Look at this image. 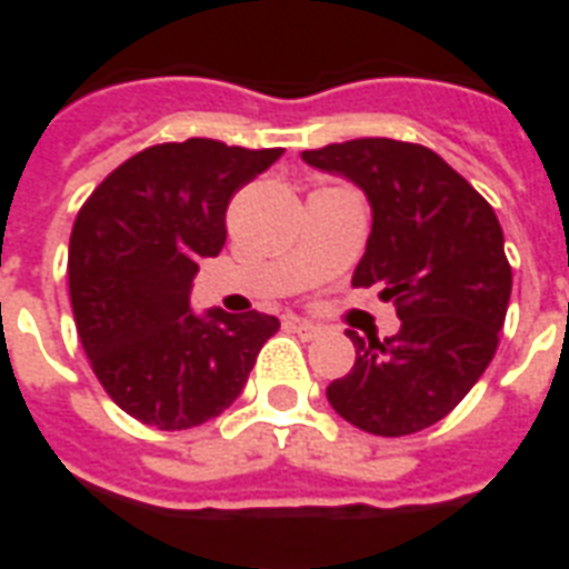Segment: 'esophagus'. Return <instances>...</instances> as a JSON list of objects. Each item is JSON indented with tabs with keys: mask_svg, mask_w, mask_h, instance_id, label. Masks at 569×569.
Wrapping results in <instances>:
<instances>
[{
	"mask_svg": "<svg viewBox=\"0 0 569 569\" xmlns=\"http://www.w3.org/2000/svg\"><path fill=\"white\" fill-rule=\"evenodd\" d=\"M289 326H292V329H296V332L301 335V338H317V335L322 332V329H320V326H317V322L298 320V317H289Z\"/></svg>",
	"mask_w": 569,
	"mask_h": 569,
	"instance_id": "1",
	"label": "esophagus"
}]
</instances>
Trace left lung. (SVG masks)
<instances>
[{"instance_id":"1","label":"left lung","mask_w":569,"mask_h":569,"mask_svg":"<svg viewBox=\"0 0 569 569\" xmlns=\"http://www.w3.org/2000/svg\"><path fill=\"white\" fill-rule=\"evenodd\" d=\"M353 179L371 203V234L353 286H381L402 329L359 338L357 362L329 383V406L375 436L439 423L485 375L512 296L497 212L463 176L418 142L347 140L301 154Z\"/></svg>"}]
</instances>
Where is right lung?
Masks as SVG:
<instances>
[{
	"label": "right lung",
	"mask_w": 569,
	"mask_h": 569,
	"mask_svg": "<svg viewBox=\"0 0 569 569\" xmlns=\"http://www.w3.org/2000/svg\"><path fill=\"white\" fill-rule=\"evenodd\" d=\"M283 149L161 142L116 167L69 234V298L97 381L130 418L191 429L234 402L277 317L188 310L198 261L224 247V210Z\"/></svg>",
	"instance_id": "obj_1"
}]
</instances>
